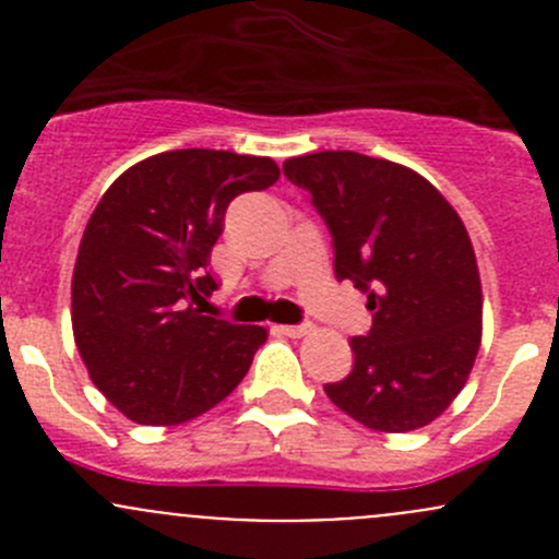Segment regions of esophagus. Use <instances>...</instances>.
I'll return each instance as SVG.
<instances>
[{"instance_id":"esophagus-1","label":"esophagus","mask_w":559,"mask_h":559,"mask_svg":"<svg viewBox=\"0 0 559 559\" xmlns=\"http://www.w3.org/2000/svg\"><path fill=\"white\" fill-rule=\"evenodd\" d=\"M278 330L289 337H300V335H308V332H311V324H308V321H302V324H281Z\"/></svg>"}]
</instances>
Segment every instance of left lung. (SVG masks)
I'll return each instance as SVG.
<instances>
[{
    "instance_id": "1",
    "label": "left lung",
    "mask_w": 559,
    "mask_h": 559,
    "mask_svg": "<svg viewBox=\"0 0 559 559\" xmlns=\"http://www.w3.org/2000/svg\"><path fill=\"white\" fill-rule=\"evenodd\" d=\"M335 251V278L368 295L373 326L326 397L379 432L430 425L465 386L481 343V281L465 224L441 191L394 162L321 151L284 162Z\"/></svg>"
}]
</instances>
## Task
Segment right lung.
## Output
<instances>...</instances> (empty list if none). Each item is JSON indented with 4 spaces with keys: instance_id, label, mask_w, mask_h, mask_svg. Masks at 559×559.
I'll return each instance as SVG.
<instances>
[{
    "instance_id": "obj_1",
    "label": "right lung",
    "mask_w": 559,
    "mask_h": 559,
    "mask_svg": "<svg viewBox=\"0 0 559 559\" xmlns=\"http://www.w3.org/2000/svg\"><path fill=\"white\" fill-rule=\"evenodd\" d=\"M267 156L183 148L112 180L72 273V332L94 386L138 425H180L243 381L262 326L205 316L229 202L278 180Z\"/></svg>"
}]
</instances>
